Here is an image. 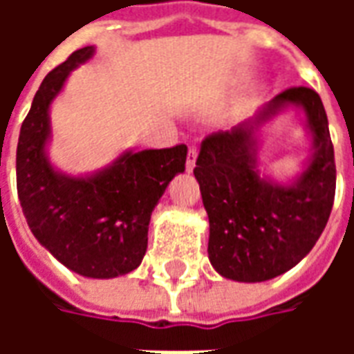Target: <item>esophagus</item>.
<instances>
[{"label":"esophagus","mask_w":354,"mask_h":354,"mask_svg":"<svg viewBox=\"0 0 354 354\" xmlns=\"http://www.w3.org/2000/svg\"><path fill=\"white\" fill-rule=\"evenodd\" d=\"M197 155H199L197 147H189V151H187V159H185V170H187V172H192V170L195 169V162H197Z\"/></svg>","instance_id":"1"}]
</instances>
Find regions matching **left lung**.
<instances>
[{"label":"left lung","instance_id":"1","mask_svg":"<svg viewBox=\"0 0 354 354\" xmlns=\"http://www.w3.org/2000/svg\"><path fill=\"white\" fill-rule=\"evenodd\" d=\"M286 109H297L312 140L302 170L279 180L261 169V136ZM208 214V260L223 279L263 282L311 252L335 193L334 146L320 96L284 91L231 131L208 136L193 170Z\"/></svg>","mask_w":354,"mask_h":354}]
</instances>
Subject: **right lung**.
Listing matches in <instances>:
<instances>
[{"label": "right lung", "instance_id": "add662e5", "mask_svg": "<svg viewBox=\"0 0 354 354\" xmlns=\"http://www.w3.org/2000/svg\"><path fill=\"white\" fill-rule=\"evenodd\" d=\"M94 53V45L75 50L35 93L20 127L17 189L28 227L53 258L87 279H115L144 260L151 212L172 178L185 170L187 147L124 149L87 174L53 165L50 106L70 73Z\"/></svg>", "mask_w": 354, "mask_h": 354}]
</instances>
